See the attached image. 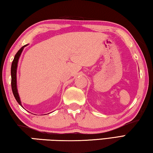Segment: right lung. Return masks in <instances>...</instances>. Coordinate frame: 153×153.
<instances>
[{"instance_id": "1", "label": "right lung", "mask_w": 153, "mask_h": 153, "mask_svg": "<svg viewBox=\"0 0 153 153\" xmlns=\"http://www.w3.org/2000/svg\"><path fill=\"white\" fill-rule=\"evenodd\" d=\"M25 46H26V45H25L24 46H22L19 51H18L17 53H16V55H15V57L13 61L12 62V65H11V88H12V91L13 93V95L15 98V99L17 101V102L22 106V104H21V101H20V98L19 97V94L17 92V80H16V74H17V63H18V60H19V58L22 54V52L23 51V49L24 48Z\"/></svg>"}]
</instances>
